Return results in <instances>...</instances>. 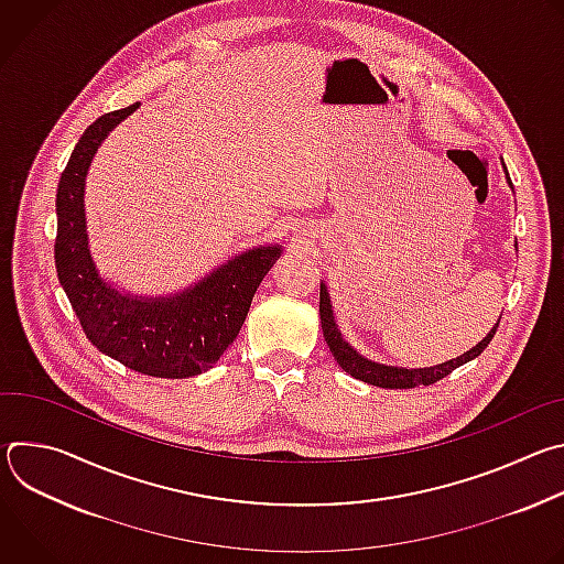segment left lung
<instances>
[{
  "instance_id": "obj_1",
  "label": "left lung",
  "mask_w": 564,
  "mask_h": 564,
  "mask_svg": "<svg viewBox=\"0 0 564 564\" xmlns=\"http://www.w3.org/2000/svg\"><path fill=\"white\" fill-rule=\"evenodd\" d=\"M502 170H505L509 187L513 189L505 160H502ZM516 250H518V243H516ZM318 314H321V330H324V337H326L328 348L335 355L337 364L350 377H355L359 381H366L370 386H379V388H415V386H429V383L440 381L442 377H446L455 368L464 366L466 361H470V359H475V357L485 352V348L491 344V339L498 330V324H500V318H498V324L487 333L485 339L477 341L470 350H466L464 355H459L455 359H448L444 364L429 366V368H409V366H390V364L372 361V359L364 357L361 352H357V348H352L344 339V335L337 326V318H335V310H333V301H330V292H328L326 281H321V290H318Z\"/></svg>"
}]
</instances>
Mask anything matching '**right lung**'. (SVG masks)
<instances>
[{"mask_svg": "<svg viewBox=\"0 0 564 564\" xmlns=\"http://www.w3.org/2000/svg\"><path fill=\"white\" fill-rule=\"evenodd\" d=\"M138 107L140 102L98 118L75 144L55 198V268L87 339L102 355L149 377L185 379L214 368L234 344L283 246L238 252L170 294H133L107 279L91 252L87 174L109 133Z\"/></svg>", "mask_w": 564, "mask_h": 564, "instance_id": "1", "label": "right lung"}]
</instances>
